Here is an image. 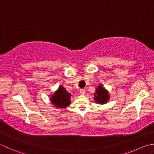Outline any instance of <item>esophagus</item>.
Listing matches in <instances>:
<instances>
[{"instance_id": "1", "label": "esophagus", "mask_w": 154, "mask_h": 154, "mask_svg": "<svg viewBox=\"0 0 154 154\" xmlns=\"http://www.w3.org/2000/svg\"><path fill=\"white\" fill-rule=\"evenodd\" d=\"M80 92L81 94H85V92H86V90L84 89H80Z\"/></svg>"}]
</instances>
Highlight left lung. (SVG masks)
<instances>
[{
	"instance_id": "left-lung-1",
	"label": "left lung",
	"mask_w": 154,
	"mask_h": 154,
	"mask_svg": "<svg viewBox=\"0 0 154 154\" xmlns=\"http://www.w3.org/2000/svg\"><path fill=\"white\" fill-rule=\"evenodd\" d=\"M109 94L103 88L102 85H100L96 88L94 93V100L99 103H106L109 100Z\"/></svg>"
}]
</instances>
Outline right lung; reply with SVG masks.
<instances>
[{
  "mask_svg": "<svg viewBox=\"0 0 154 154\" xmlns=\"http://www.w3.org/2000/svg\"><path fill=\"white\" fill-rule=\"evenodd\" d=\"M71 94L64 87L60 86L57 91L51 98V102L56 107L64 108L70 104Z\"/></svg>",
  "mask_w": 154,
  "mask_h": 154,
  "instance_id": "1",
  "label": "right lung"
}]
</instances>
